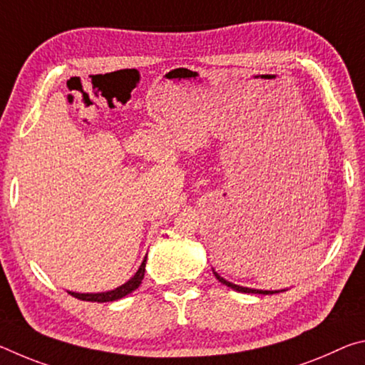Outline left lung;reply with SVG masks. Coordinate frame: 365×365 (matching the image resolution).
<instances>
[{
	"instance_id": "1",
	"label": "left lung",
	"mask_w": 365,
	"mask_h": 365,
	"mask_svg": "<svg viewBox=\"0 0 365 365\" xmlns=\"http://www.w3.org/2000/svg\"><path fill=\"white\" fill-rule=\"evenodd\" d=\"M212 272H214L215 279H217L220 283H224V285L230 287L232 289H235V292H240V293H252V294H274V293L285 292V289H274V292H270V289H255V288H248V287H240V285H235V283H232V282L225 280L224 277H220V275L217 274V272H215L214 269H212Z\"/></svg>"
}]
</instances>
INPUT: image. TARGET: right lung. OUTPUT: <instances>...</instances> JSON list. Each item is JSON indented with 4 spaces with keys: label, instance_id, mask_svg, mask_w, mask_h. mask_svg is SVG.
Here are the masks:
<instances>
[{
    "label": "right lung",
    "instance_id": "add662e5",
    "mask_svg": "<svg viewBox=\"0 0 365 365\" xmlns=\"http://www.w3.org/2000/svg\"><path fill=\"white\" fill-rule=\"evenodd\" d=\"M145 270H146V256L143 259V262H141V265L138 267V270L135 272V275L132 277V279L123 283V285H120V287L109 289V292H104V293H77V292H67V293L72 294L73 298L82 299V301H91V302L117 301V299L123 298V296L130 294L132 292H135V289L140 287V283L145 277Z\"/></svg>",
    "mask_w": 365,
    "mask_h": 365
}]
</instances>
